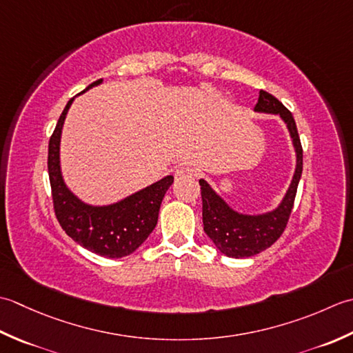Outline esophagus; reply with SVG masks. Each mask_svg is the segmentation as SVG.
I'll return each mask as SVG.
<instances>
[{"label": "esophagus", "mask_w": 353, "mask_h": 353, "mask_svg": "<svg viewBox=\"0 0 353 353\" xmlns=\"http://www.w3.org/2000/svg\"><path fill=\"white\" fill-rule=\"evenodd\" d=\"M198 175L196 169L189 168V166H184V168H179L175 172V178L176 179H184V178H195Z\"/></svg>", "instance_id": "1"}]
</instances>
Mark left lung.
I'll use <instances>...</instances> for the list:
<instances>
[{"mask_svg": "<svg viewBox=\"0 0 353 353\" xmlns=\"http://www.w3.org/2000/svg\"><path fill=\"white\" fill-rule=\"evenodd\" d=\"M254 112L279 116L283 121L296 152V169L282 201L274 208L262 213L236 210L205 179H199L204 232L222 254L234 259L256 256L279 239L291 214L301 170H303V150L292 114L267 91L259 92Z\"/></svg>", "mask_w": 353, "mask_h": 353, "instance_id": "1", "label": "left lung"}]
</instances>
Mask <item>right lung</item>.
<instances>
[{
  "label": "right lung",
  "mask_w": 353,
  "mask_h": 353,
  "mask_svg": "<svg viewBox=\"0 0 353 353\" xmlns=\"http://www.w3.org/2000/svg\"><path fill=\"white\" fill-rule=\"evenodd\" d=\"M102 82L103 79H100L86 86L81 94ZM74 99L63 108L48 143V176L56 218L71 239L91 253L110 259L126 257L154 232L161 201L174 183V176H164L117 203L94 205L82 201L67 185L61 169L62 128Z\"/></svg>",
  "instance_id": "obj_1"
}]
</instances>
